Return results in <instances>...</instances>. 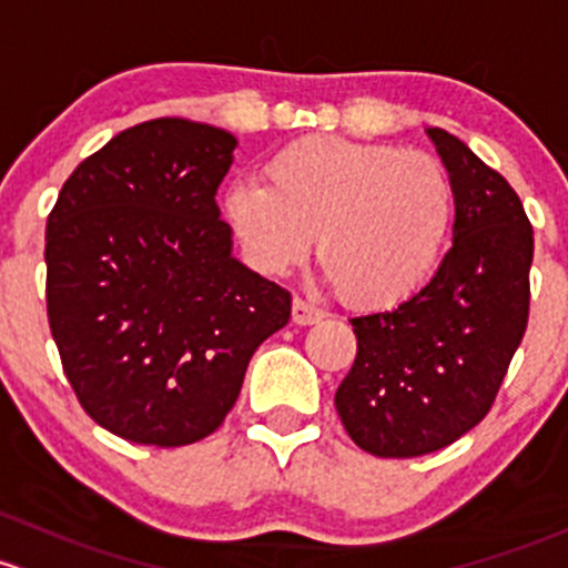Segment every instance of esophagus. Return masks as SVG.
Instances as JSON below:
<instances>
[{
  "label": "esophagus",
  "mask_w": 568,
  "mask_h": 568,
  "mask_svg": "<svg viewBox=\"0 0 568 568\" xmlns=\"http://www.w3.org/2000/svg\"><path fill=\"white\" fill-rule=\"evenodd\" d=\"M323 317H325V312L323 308L314 306V303L303 301V297H295V301H292V323L314 325V323H320Z\"/></svg>",
  "instance_id": "obj_1"
}]
</instances>
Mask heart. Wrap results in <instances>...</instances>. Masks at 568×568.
I'll list each match as a JSON object with an SVG mask.
<instances>
[{"label": "heart", "mask_w": 568, "mask_h": 568, "mask_svg": "<svg viewBox=\"0 0 568 568\" xmlns=\"http://www.w3.org/2000/svg\"><path fill=\"white\" fill-rule=\"evenodd\" d=\"M267 185L232 183L224 213L262 273L317 256L342 301L390 306L435 271L457 215V191L435 155L394 144L308 136L265 163Z\"/></svg>", "instance_id": "1"}]
</instances>
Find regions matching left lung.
I'll use <instances>...</instances> for the list:
<instances>
[{"mask_svg":"<svg viewBox=\"0 0 568 568\" xmlns=\"http://www.w3.org/2000/svg\"><path fill=\"white\" fill-rule=\"evenodd\" d=\"M457 191L454 245L432 282L390 312L353 317V369L336 410L374 457L440 452L495 405L528 327L534 226L517 191L465 142L432 128Z\"/></svg>","mask_w":568,"mask_h":568,"instance_id":"8db88e82","label":"left lung"}]
</instances>
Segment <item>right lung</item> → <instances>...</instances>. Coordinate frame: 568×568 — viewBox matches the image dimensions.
I'll return each instance as SVG.
<instances>
[{
    "label": "right lung",
    "instance_id": "obj_1",
    "mask_svg": "<svg viewBox=\"0 0 568 568\" xmlns=\"http://www.w3.org/2000/svg\"><path fill=\"white\" fill-rule=\"evenodd\" d=\"M235 144L183 116L142 122L84 158L49 213L51 336L79 405L122 440L213 435L254 349L290 323V292L232 260L219 219Z\"/></svg>",
    "mask_w": 568,
    "mask_h": 568
}]
</instances>
